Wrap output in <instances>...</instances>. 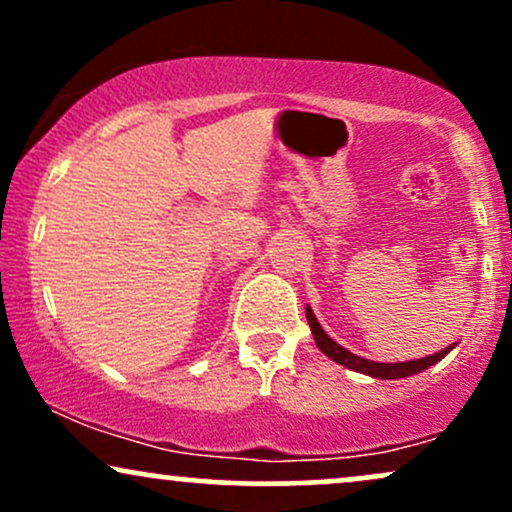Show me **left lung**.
Here are the masks:
<instances>
[{
    "instance_id": "8db88e82",
    "label": "left lung",
    "mask_w": 512,
    "mask_h": 512,
    "mask_svg": "<svg viewBox=\"0 0 512 512\" xmlns=\"http://www.w3.org/2000/svg\"><path fill=\"white\" fill-rule=\"evenodd\" d=\"M305 317H308V325H310V330H313L315 344H317V349L322 351V354L330 356L334 363H339V366H346V368L356 370V373L370 375V378H380V380L409 378V375L421 373V370H426L428 366H433V363H438L440 358H445V354H450V351L455 349V344H450V346H445L443 351H438V354L426 356V358H416V361H404V363L368 361V358H361V356L351 354L349 349H344V346H339L337 342H334L330 334H327L320 327V322H317V317L313 315V310L305 308Z\"/></svg>"
}]
</instances>
